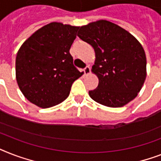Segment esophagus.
<instances>
[{
  "label": "esophagus",
  "instance_id": "obj_1",
  "mask_svg": "<svg viewBox=\"0 0 161 161\" xmlns=\"http://www.w3.org/2000/svg\"><path fill=\"white\" fill-rule=\"evenodd\" d=\"M90 71H91V69H90V67H89V66H87V67H86V68L83 69V72H84V74H85V75H88V74H89V73H90Z\"/></svg>",
  "mask_w": 161,
  "mask_h": 161
}]
</instances>
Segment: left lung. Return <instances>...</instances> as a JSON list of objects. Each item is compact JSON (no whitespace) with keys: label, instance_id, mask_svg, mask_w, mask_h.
<instances>
[{"label":"left lung","instance_id":"left-lung-1","mask_svg":"<svg viewBox=\"0 0 161 161\" xmlns=\"http://www.w3.org/2000/svg\"><path fill=\"white\" fill-rule=\"evenodd\" d=\"M78 36L95 52L92 73L98 87L88 92L92 99L119 108L136 98L146 78V56L140 42L121 26L106 20L82 26Z\"/></svg>","mask_w":161,"mask_h":161}]
</instances>
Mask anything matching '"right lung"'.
Here are the masks:
<instances>
[{
	"mask_svg": "<svg viewBox=\"0 0 161 161\" xmlns=\"http://www.w3.org/2000/svg\"><path fill=\"white\" fill-rule=\"evenodd\" d=\"M79 26L53 21L36 31L17 52L16 78L25 98L42 108L68 98L72 84L83 75L69 50Z\"/></svg>",
	"mask_w": 161,
	"mask_h": 161,
	"instance_id": "obj_1",
	"label": "right lung"
}]
</instances>
